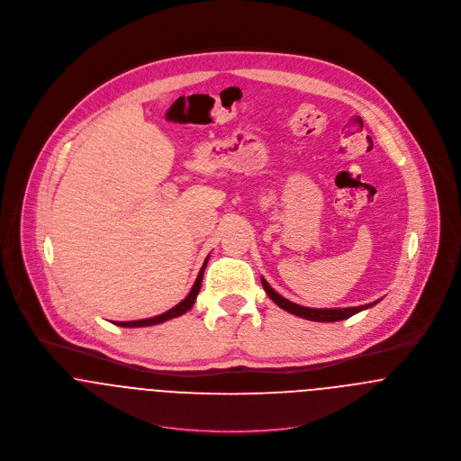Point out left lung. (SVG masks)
I'll return each mask as SVG.
<instances>
[{"instance_id":"1","label":"left lung","mask_w":461,"mask_h":461,"mask_svg":"<svg viewBox=\"0 0 461 461\" xmlns=\"http://www.w3.org/2000/svg\"><path fill=\"white\" fill-rule=\"evenodd\" d=\"M261 282H263L264 291L267 293V296L284 311H287L289 314H294L298 318H303V320H309V321H323V323H333V321H342V320H348L351 318L353 314H358L369 307H375L380 300L373 302V303H367V305H358V307H346V309H311V307H303V305H298V303H293L289 302L287 298H284L282 294H278L267 282L266 278L261 276Z\"/></svg>"}]
</instances>
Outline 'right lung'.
Here are the masks:
<instances>
[{
    "label": "right lung",
    "mask_w": 461,
    "mask_h": 461,
    "mask_svg": "<svg viewBox=\"0 0 461 461\" xmlns=\"http://www.w3.org/2000/svg\"><path fill=\"white\" fill-rule=\"evenodd\" d=\"M207 261H209V258H205V261L202 264V267H200V271H198L197 280H195L194 287L190 289L188 296H186L183 302H179L176 307H172L170 311H167V312H163V314H159V316H154V318L136 320V321H115V325H117V327H124V329L152 327V325H159V323H165V321H168V320H174V318H179V316L186 314V312L194 307V303H195V300H197L198 291H200V285H202V278H203V269H205V266H207Z\"/></svg>",
    "instance_id": "obj_1"
}]
</instances>
